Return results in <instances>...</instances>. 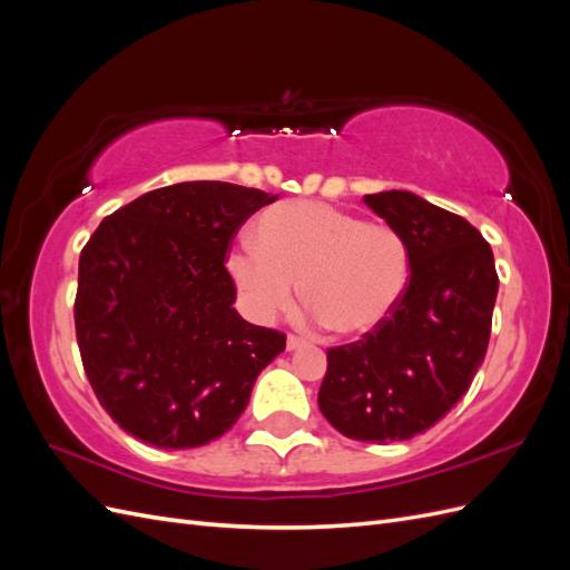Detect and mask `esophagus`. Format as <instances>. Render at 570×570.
Listing matches in <instances>:
<instances>
[{
  "label": "esophagus",
  "mask_w": 570,
  "mask_h": 570,
  "mask_svg": "<svg viewBox=\"0 0 570 570\" xmlns=\"http://www.w3.org/2000/svg\"><path fill=\"white\" fill-rule=\"evenodd\" d=\"M304 344V340L302 337H297V335H287V352H295V350H299Z\"/></svg>",
  "instance_id": "34e87169"
}]
</instances>
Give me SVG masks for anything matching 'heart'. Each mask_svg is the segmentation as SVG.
Wrapping results in <instances>:
<instances>
[{
  "label": "heart",
  "instance_id": "1",
  "mask_svg": "<svg viewBox=\"0 0 570 570\" xmlns=\"http://www.w3.org/2000/svg\"><path fill=\"white\" fill-rule=\"evenodd\" d=\"M228 268L249 314L268 323L295 302L297 281L308 316L344 337L375 333L400 306L409 285L404 237L385 223L318 202L273 206L243 239Z\"/></svg>",
  "mask_w": 570,
  "mask_h": 570
}]
</instances>
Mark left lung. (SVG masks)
I'll use <instances>...</instances> for the list:
<instances>
[{
    "instance_id": "obj_1",
    "label": "left lung",
    "mask_w": 570,
    "mask_h": 570,
    "mask_svg": "<svg viewBox=\"0 0 570 570\" xmlns=\"http://www.w3.org/2000/svg\"><path fill=\"white\" fill-rule=\"evenodd\" d=\"M364 202L404 237L409 285L375 333L327 350L318 409L344 438L385 444L423 433L469 392L499 278L490 245L465 218L404 189Z\"/></svg>"
}]
</instances>
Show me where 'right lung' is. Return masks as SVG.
Instances as JSON below:
<instances>
[{
	"label": "right lung",
	"instance_id": "right-lung-1",
	"mask_svg": "<svg viewBox=\"0 0 570 570\" xmlns=\"http://www.w3.org/2000/svg\"><path fill=\"white\" fill-rule=\"evenodd\" d=\"M278 199L218 180L151 189L99 223L80 252L76 337L109 416L161 450L209 444L235 425L285 333L239 316L226 254Z\"/></svg>",
	"mask_w": 570,
	"mask_h": 570
}]
</instances>
